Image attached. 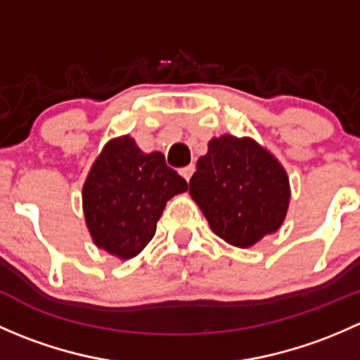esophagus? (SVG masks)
I'll use <instances>...</instances> for the list:
<instances>
[{
    "instance_id": "1",
    "label": "esophagus",
    "mask_w": 360,
    "mask_h": 360,
    "mask_svg": "<svg viewBox=\"0 0 360 360\" xmlns=\"http://www.w3.org/2000/svg\"><path fill=\"white\" fill-rule=\"evenodd\" d=\"M193 172H195V165H188V167H184V169H181L179 174L184 177V179L190 181L191 176H193Z\"/></svg>"
}]
</instances>
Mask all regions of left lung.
I'll return each mask as SVG.
<instances>
[{"label":"left lung","mask_w":360,"mask_h":360,"mask_svg":"<svg viewBox=\"0 0 360 360\" xmlns=\"http://www.w3.org/2000/svg\"><path fill=\"white\" fill-rule=\"evenodd\" d=\"M190 195L217 237L248 249L282 226L291 186L271 151L252 137L223 134L198 158Z\"/></svg>","instance_id":"obj_1"}]
</instances>
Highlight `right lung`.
Instances as JSON below:
<instances>
[{
  "label": "right lung",
  "instance_id": "1",
  "mask_svg": "<svg viewBox=\"0 0 360 360\" xmlns=\"http://www.w3.org/2000/svg\"><path fill=\"white\" fill-rule=\"evenodd\" d=\"M188 184L160 151L144 153L134 137H112L83 183V216L94 244L118 259H132L157 231L167 202Z\"/></svg>",
  "mask_w": 360,
  "mask_h": 360
}]
</instances>
